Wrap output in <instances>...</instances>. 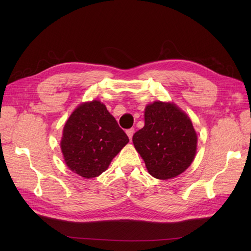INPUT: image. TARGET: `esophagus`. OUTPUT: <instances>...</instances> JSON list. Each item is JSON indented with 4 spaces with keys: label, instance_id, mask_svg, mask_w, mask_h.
<instances>
[{
    "label": "esophagus",
    "instance_id": "esophagus-1",
    "mask_svg": "<svg viewBox=\"0 0 251 251\" xmlns=\"http://www.w3.org/2000/svg\"><path fill=\"white\" fill-rule=\"evenodd\" d=\"M134 128L132 127V128H128V130H126V135L128 136V138H130V140L132 139V137H133V135H134Z\"/></svg>",
    "mask_w": 251,
    "mask_h": 251
}]
</instances>
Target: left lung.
<instances>
[{
	"instance_id": "1",
	"label": "left lung",
	"mask_w": 251,
	"mask_h": 251,
	"mask_svg": "<svg viewBox=\"0 0 251 251\" xmlns=\"http://www.w3.org/2000/svg\"><path fill=\"white\" fill-rule=\"evenodd\" d=\"M197 134L192 120L176 104L155 101L144 111V126L133 143L151 176L166 180L183 173L193 162Z\"/></svg>"
}]
</instances>
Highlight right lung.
<instances>
[{
  "mask_svg": "<svg viewBox=\"0 0 251 251\" xmlns=\"http://www.w3.org/2000/svg\"><path fill=\"white\" fill-rule=\"evenodd\" d=\"M128 137L100 100L81 103L64 126L60 141L65 162L83 178H94L109 168Z\"/></svg>",
  "mask_w": 251,
  "mask_h": 251,
  "instance_id": "1",
  "label": "right lung"
}]
</instances>
